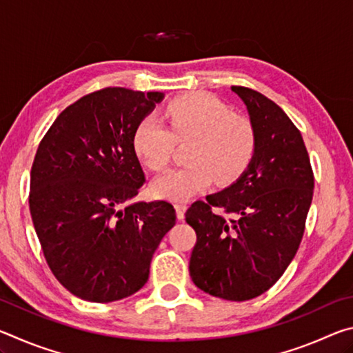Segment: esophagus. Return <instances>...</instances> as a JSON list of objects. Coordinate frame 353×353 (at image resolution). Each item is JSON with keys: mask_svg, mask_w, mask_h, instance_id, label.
Here are the masks:
<instances>
[{"mask_svg": "<svg viewBox=\"0 0 353 353\" xmlns=\"http://www.w3.org/2000/svg\"><path fill=\"white\" fill-rule=\"evenodd\" d=\"M176 212H177V219H183L185 212H187V204H183V202H179V204H176Z\"/></svg>", "mask_w": 353, "mask_h": 353, "instance_id": "34e87169", "label": "esophagus"}]
</instances>
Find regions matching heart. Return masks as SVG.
<instances>
[{"label": "heart", "mask_w": 353, "mask_h": 353, "mask_svg": "<svg viewBox=\"0 0 353 353\" xmlns=\"http://www.w3.org/2000/svg\"><path fill=\"white\" fill-rule=\"evenodd\" d=\"M170 128L145 118L134 132V151L152 171L170 163L176 143H188L187 166L170 170L151 185L155 198L187 201L214 182L236 181L255 152V129L246 117L232 113L210 93L174 99L165 110Z\"/></svg>", "instance_id": "heart-1"}]
</instances>
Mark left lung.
<instances>
[{"label":"left lung","mask_w":353,"mask_h":353,"mask_svg":"<svg viewBox=\"0 0 353 353\" xmlns=\"http://www.w3.org/2000/svg\"><path fill=\"white\" fill-rule=\"evenodd\" d=\"M255 129V152L230 187L196 201L185 213L196 232L190 276L225 301H249L282 277L294 259L312 205L314 176L299 129L252 88L234 85ZM213 208H221L216 215Z\"/></svg>","instance_id":"left-lung-1"}]
</instances>
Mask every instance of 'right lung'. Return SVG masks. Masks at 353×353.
<instances>
[{"instance_id":"1","label":"right lung","mask_w":353,"mask_h":353,"mask_svg":"<svg viewBox=\"0 0 353 353\" xmlns=\"http://www.w3.org/2000/svg\"><path fill=\"white\" fill-rule=\"evenodd\" d=\"M163 93L105 87L68 105L35 152L29 210L48 266L71 294L113 302L148 282L176 224L170 202H130L145 183L134 132Z\"/></svg>"}]
</instances>
